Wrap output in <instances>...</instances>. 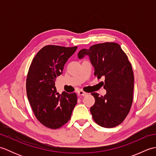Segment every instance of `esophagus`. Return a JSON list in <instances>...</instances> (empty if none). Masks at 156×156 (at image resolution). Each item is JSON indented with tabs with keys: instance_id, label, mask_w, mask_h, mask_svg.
Listing matches in <instances>:
<instances>
[{
	"instance_id": "obj_1",
	"label": "esophagus",
	"mask_w": 156,
	"mask_h": 156,
	"mask_svg": "<svg viewBox=\"0 0 156 156\" xmlns=\"http://www.w3.org/2000/svg\"><path fill=\"white\" fill-rule=\"evenodd\" d=\"M78 96H86L88 94V93L83 90H80L78 92Z\"/></svg>"
}]
</instances>
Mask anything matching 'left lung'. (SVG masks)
I'll return each mask as SVG.
<instances>
[{
    "label": "left lung",
    "mask_w": 156,
    "mask_h": 156,
    "mask_svg": "<svg viewBox=\"0 0 156 156\" xmlns=\"http://www.w3.org/2000/svg\"><path fill=\"white\" fill-rule=\"evenodd\" d=\"M90 57L94 68V76L105 78L102 86L107 90L105 96L97 92L91 94L95 98L90 112L94 121L105 128L120 125L130 111L133 102L134 76L131 64L121 46L115 42H105L83 49L78 56Z\"/></svg>",
    "instance_id": "obj_1"
}]
</instances>
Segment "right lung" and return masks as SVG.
<instances>
[{"label":"right lung","instance_id":"obj_1","mask_svg":"<svg viewBox=\"0 0 156 156\" xmlns=\"http://www.w3.org/2000/svg\"><path fill=\"white\" fill-rule=\"evenodd\" d=\"M77 48L45 45L37 52L29 67L26 80L28 100L35 117L46 127H62L70 119L77 103L75 92L59 94L55 87L56 78L62 74L66 62Z\"/></svg>","mask_w":156,"mask_h":156}]
</instances>
